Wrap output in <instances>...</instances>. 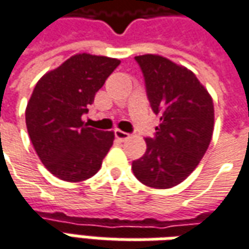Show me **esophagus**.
Wrapping results in <instances>:
<instances>
[{
	"label": "esophagus",
	"instance_id": "obj_1",
	"mask_svg": "<svg viewBox=\"0 0 249 249\" xmlns=\"http://www.w3.org/2000/svg\"><path fill=\"white\" fill-rule=\"evenodd\" d=\"M114 135H116V137H117L120 141L128 140V139L130 137L129 133H126V132H123V130H120V129L114 130Z\"/></svg>",
	"mask_w": 249,
	"mask_h": 249
}]
</instances>
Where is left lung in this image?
<instances>
[{
    "instance_id": "1",
    "label": "left lung",
    "mask_w": 249,
    "mask_h": 249,
    "mask_svg": "<svg viewBox=\"0 0 249 249\" xmlns=\"http://www.w3.org/2000/svg\"><path fill=\"white\" fill-rule=\"evenodd\" d=\"M145 80L152 110L160 114L155 137L132 162L137 180L167 189L195 171L208 149L214 124L213 101L195 73L157 54L136 56Z\"/></svg>"
}]
</instances>
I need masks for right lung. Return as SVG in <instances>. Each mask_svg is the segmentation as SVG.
Masks as SVG:
<instances>
[{
  "label": "right lung",
  "mask_w": 249,
  "mask_h": 249,
  "mask_svg": "<svg viewBox=\"0 0 249 249\" xmlns=\"http://www.w3.org/2000/svg\"><path fill=\"white\" fill-rule=\"evenodd\" d=\"M120 60L78 53L41 77L25 112L32 144L46 169L64 181L92 178L113 144V132L89 128L88 107Z\"/></svg>",
  "instance_id": "right-lung-1"
}]
</instances>
